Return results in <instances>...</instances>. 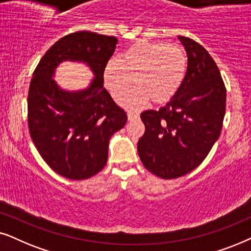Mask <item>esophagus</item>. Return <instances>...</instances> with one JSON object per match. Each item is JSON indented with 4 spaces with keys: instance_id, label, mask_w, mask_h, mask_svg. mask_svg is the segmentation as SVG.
I'll list each match as a JSON object with an SVG mask.
<instances>
[{
    "instance_id": "esophagus-1",
    "label": "esophagus",
    "mask_w": 251,
    "mask_h": 251,
    "mask_svg": "<svg viewBox=\"0 0 251 251\" xmlns=\"http://www.w3.org/2000/svg\"><path fill=\"white\" fill-rule=\"evenodd\" d=\"M127 118H128V120L138 119L139 118V115H138V113H134V112H128L127 113Z\"/></svg>"
}]
</instances>
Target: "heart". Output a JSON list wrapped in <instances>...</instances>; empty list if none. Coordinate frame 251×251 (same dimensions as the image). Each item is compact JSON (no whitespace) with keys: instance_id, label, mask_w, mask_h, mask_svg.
Instances as JSON below:
<instances>
[{"instance_id":"obj_1","label":"heart","mask_w":251,"mask_h":251,"mask_svg":"<svg viewBox=\"0 0 251 251\" xmlns=\"http://www.w3.org/2000/svg\"><path fill=\"white\" fill-rule=\"evenodd\" d=\"M188 58L175 43L138 41L110 59L103 69V82L113 99L125 108L138 110L149 101L163 104L173 99L185 79Z\"/></svg>"}]
</instances>
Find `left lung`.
Here are the masks:
<instances>
[{
    "instance_id": "8db88e82",
    "label": "left lung",
    "mask_w": 251,
    "mask_h": 251,
    "mask_svg": "<svg viewBox=\"0 0 251 251\" xmlns=\"http://www.w3.org/2000/svg\"><path fill=\"white\" fill-rule=\"evenodd\" d=\"M188 56L185 79L168 104L141 113L146 131L138 142L145 168L162 179L196 169L218 140L226 109V87L204 47L179 36Z\"/></svg>"
}]
</instances>
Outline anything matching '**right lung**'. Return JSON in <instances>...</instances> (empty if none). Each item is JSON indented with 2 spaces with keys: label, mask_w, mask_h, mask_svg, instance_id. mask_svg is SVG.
Listing matches in <instances>:
<instances>
[{
  "label": "right lung",
  "mask_w": 251,
  "mask_h": 251,
  "mask_svg": "<svg viewBox=\"0 0 251 251\" xmlns=\"http://www.w3.org/2000/svg\"><path fill=\"white\" fill-rule=\"evenodd\" d=\"M118 40L89 31L63 36L53 43L33 72L27 118L32 141L43 160L66 179L98 175L108 160V143L127 122V115L103 87V69ZM63 60H81L96 75L85 91H62L52 79Z\"/></svg>",
  "instance_id": "1"
}]
</instances>
